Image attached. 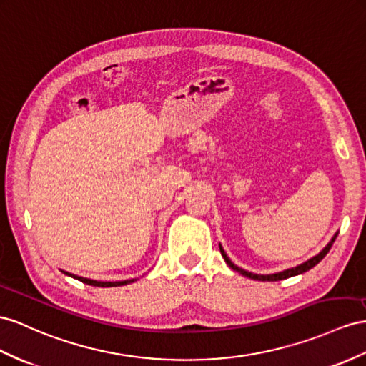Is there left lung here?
<instances>
[{"mask_svg":"<svg viewBox=\"0 0 366 366\" xmlns=\"http://www.w3.org/2000/svg\"><path fill=\"white\" fill-rule=\"evenodd\" d=\"M337 235H339V232H335L334 233V237L331 238V241L327 242V244L323 247V250L320 252V254H317L315 257H312V258H309L307 261H305V263H302V264H298V266H295V267H290V269H286V270H283V272H277V274H269V275H261V274H252V272H249V270H244V269H241V267H238L237 264H233L232 261H230V258L227 257V254L226 252H224V249H222V246L219 244V250H221V255H222V258H224V261H226L227 263V266L230 267V269H233V270H237V272H239L241 275H244V277H247V278H252V280H258V281H280V280H285V278H289V277H295V275H300V274H305L306 270H309V269H312L315 264H318L320 263V261L326 257V254L327 252H330V249L332 247V244H334V241H335V238H337Z\"/></svg>","mask_w":366,"mask_h":366,"instance_id":"obj_1","label":"left lung"}]
</instances>
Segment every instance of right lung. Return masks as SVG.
<instances>
[{"mask_svg": "<svg viewBox=\"0 0 366 366\" xmlns=\"http://www.w3.org/2000/svg\"><path fill=\"white\" fill-rule=\"evenodd\" d=\"M61 272H63L64 275H68V277L77 278L79 281H81V283L89 285V286H97V287H116V286H125V285H129V283H133V281H136V278H131V280H122V281H97V280H91V278H85V277H79V275L69 274V272H66V270H61Z\"/></svg>", "mask_w": 366, "mask_h": 366, "instance_id": "1", "label": "right lung"}]
</instances>
